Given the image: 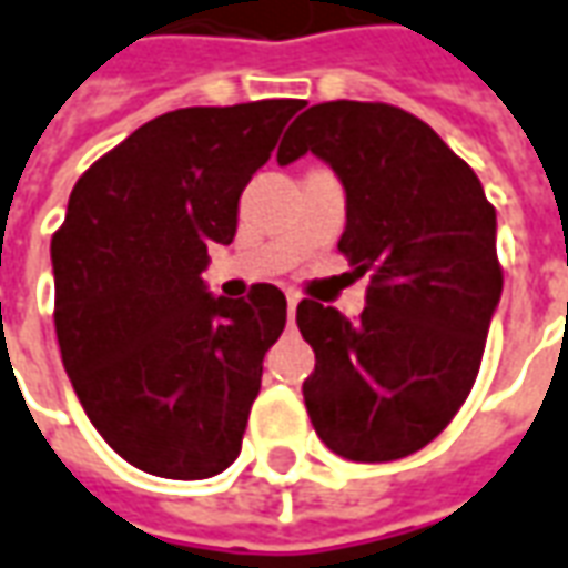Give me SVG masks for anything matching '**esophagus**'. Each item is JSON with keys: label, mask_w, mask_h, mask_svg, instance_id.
Segmentation results:
<instances>
[{"label": "esophagus", "mask_w": 568, "mask_h": 568, "mask_svg": "<svg viewBox=\"0 0 568 568\" xmlns=\"http://www.w3.org/2000/svg\"><path fill=\"white\" fill-rule=\"evenodd\" d=\"M285 302H288V321H292V317H295V307H298V302H302V295H298V292H288V295H285Z\"/></svg>", "instance_id": "1"}]
</instances>
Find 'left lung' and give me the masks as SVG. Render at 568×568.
I'll return each instance as SVG.
<instances>
[{
  "label": "left lung",
  "instance_id": "8db88e82",
  "mask_svg": "<svg viewBox=\"0 0 568 568\" xmlns=\"http://www.w3.org/2000/svg\"><path fill=\"white\" fill-rule=\"evenodd\" d=\"M307 150L343 179L339 251L371 285L358 321L314 298L298 304L317 358L304 405L336 456L405 459L440 437L478 381L503 292L497 210L434 128L389 103L311 106L276 160Z\"/></svg>",
  "mask_w": 568,
  "mask_h": 568
}]
</instances>
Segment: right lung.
<instances>
[{"label":"right lung","instance_id":"obj_1","mask_svg":"<svg viewBox=\"0 0 568 568\" xmlns=\"http://www.w3.org/2000/svg\"><path fill=\"white\" fill-rule=\"evenodd\" d=\"M302 100L156 115L71 187L52 232L55 336L100 437L172 480L225 471L242 453L285 295L204 288L206 245H229L239 197Z\"/></svg>","mask_w":568,"mask_h":568}]
</instances>
